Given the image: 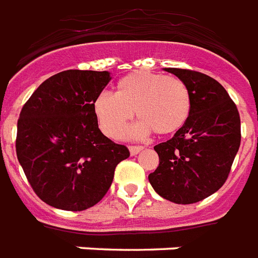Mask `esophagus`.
Listing matches in <instances>:
<instances>
[{
  "label": "esophagus",
  "instance_id": "34e87169",
  "mask_svg": "<svg viewBox=\"0 0 258 258\" xmlns=\"http://www.w3.org/2000/svg\"><path fill=\"white\" fill-rule=\"evenodd\" d=\"M141 150H144V146H129V152H131L132 156L139 154Z\"/></svg>",
  "mask_w": 258,
  "mask_h": 258
}]
</instances>
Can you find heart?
I'll use <instances>...</instances> for the list:
<instances>
[{
    "mask_svg": "<svg viewBox=\"0 0 258 258\" xmlns=\"http://www.w3.org/2000/svg\"><path fill=\"white\" fill-rule=\"evenodd\" d=\"M190 106V92L182 80L146 71L123 76L116 94L102 92L94 100L101 129L112 139L122 135L135 112L140 121L132 127V137L142 139L152 131L172 135L184 126Z\"/></svg>",
    "mask_w": 258,
    "mask_h": 258,
    "instance_id": "1",
    "label": "heart"
}]
</instances>
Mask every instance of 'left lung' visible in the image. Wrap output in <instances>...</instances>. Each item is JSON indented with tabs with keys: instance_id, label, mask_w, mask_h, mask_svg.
Masks as SVG:
<instances>
[{
	"instance_id": "obj_1",
	"label": "left lung",
	"mask_w": 258,
	"mask_h": 258,
	"mask_svg": "<svg viewBox=\"0 0 258 258\" xmlns=\"http://www.w3.org/2000/svg\"><path fill=\"white\" fill-rule=\"evenodd\" d=\"M186 84L190 113L172 139L154 146L160 164L149 182L162 199L193 204L224 185L241 142L237 106L224 86L200 72L164 68Z\"/></svg>"
}]
</instances>
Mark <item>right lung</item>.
<instances>
[{
	"label": "right lung",
	"instance_id": "obj_1",
	"mask_svg": "<svg viewBox=\"0 0 258 258\" xmlns=\"http://www.w3.org/2000/svg\"><path fill=\"white\" fill-rule=\"evenodd\" d=\"M110 80L109 72H61L42 82L20 113L18 162L50 207L80 212L96 205L129 157L126 146L102 135L94 113V100Z\"/></svg>",
	"mask_w": 258,
	"mask_h": 258
}]
</instances>
